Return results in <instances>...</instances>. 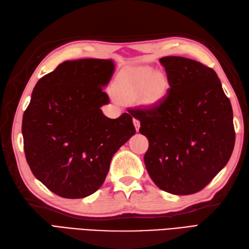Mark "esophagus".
<instances>
[{
	"mask_svg": "<svg viewBox=\"0 0 249 249\" xmlns=\"http://www.w3.org/2000/svg\"><path fill=\"white\" fill-rule=\"evenodd\" d=\"M133 124H134L135 129H136V131L138 132L139 128H141V121H139V120L136 119V118H133Z\"/></svg>",
	"mask_w": 249,
	"mask_h": 249,
	"instance_id": "obj_1",
	"label": "esophagus"
}]
</instances>
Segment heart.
<instances>
[{
    "instance_id": "b5f03b06",
    "label": "heart",
    "mask_w": 249,
    "mask_h": 249,
    "mask_svg": "<svg viewBox=\"0 0 249 249\" xmlns=\"http://www.w3.org/2000/svg\"><path fill=\"white\" fill-rule=\"evenodd\" d=\"M151 71H137L121 79L118 86L119 94L125 99H134L144 94L145 99L155 100L160 95L165 82L160 78H155Z\"/></svg>"
}]
</instances>
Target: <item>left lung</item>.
<instances>
[{
  "label": "left lung",
  "mask_w": 249,
  "mask_h": 249,
  "mask_svg": "<svg viewBox=\"0 0 249 249\" xmlns=\"http://www.w3.org/2000/svg\"><path fill=\"white\" fill-rule=\"evenodd\" d=\"M169 88L156 105L129 111L148 138L143 160L160 189L177 196L201 191L233 151L232 107L216 72L195 60L160 58Z\"/></svg>",
  "instance_id": "1"
}]
</instances>
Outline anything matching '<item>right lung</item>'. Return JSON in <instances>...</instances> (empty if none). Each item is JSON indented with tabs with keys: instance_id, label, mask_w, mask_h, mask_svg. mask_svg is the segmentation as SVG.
I'll list each match as a JSON object with an SVG mask.
<instances>
[{
	"instance_id": "add662e5",
	"label": "right lung",
	"mask_w": 249,
	"mask_h": 249,
	"mask_svg": "<svg viewBox=\"0 0 249 249\" xmlns=\"http://www.w3.org/2000/svg\"><path fill=\"white\" fill-rule=\"evenodd\" d=\"M115 70L112 60L65 61L42 77L24 112V152L30 170L52 192L86 197L99 189L113 155L135 134L132 116H105L104 88Z\"/></svg>"
}]
</instances>
